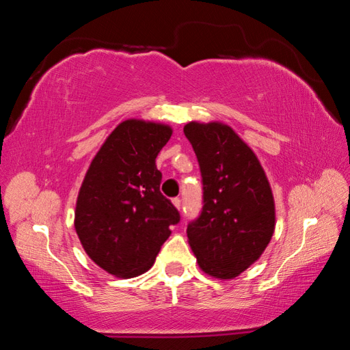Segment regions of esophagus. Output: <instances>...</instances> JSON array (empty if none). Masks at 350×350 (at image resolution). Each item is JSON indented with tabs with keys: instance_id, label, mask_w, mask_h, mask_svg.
I'll return each instance as SVG.
<instances>
[{
	"instance_id": "esophagus-1",
	"label": "esophagus",
	"mask_w": 350,
	"mask_h": 350,
	"mask_svg": "<svg viewBox=\"0 0 350 350\" xmlns=\"http://www.w3.org/2000/svg\"><path fill=\"white\" fill-rule=\"evenodd\" d=\"M173 204H174V206L177 210H180V206H182V200H180V198H174L173 199Z\"/></svg>"
}]
</instances>
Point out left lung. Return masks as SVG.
Instances as JSON below:
<instances>
[{
    "label": "left lung",
    "instance_id": "8db88e82",
    "mask_svg": "<svg viewBox=\"0 0 350 350\" xmlns=\"http://www.w3.org/2000/svg\"><path fill=\"white\" fill-rule=\"evenodd\" d=\"M185 137L202 176V211L188 224L199 267L233 280L258 260L275 232V202L262 167L244 140L224 123L189 122Z\"/></svg>",
    "mask_w": 350,
    "mask_h": 350
}]
</instances>
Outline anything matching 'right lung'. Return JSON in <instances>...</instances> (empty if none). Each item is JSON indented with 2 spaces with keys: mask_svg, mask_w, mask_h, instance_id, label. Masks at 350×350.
Masks as SVG:
<instances>
[{
  "mask_svg": "<svg viewBox=\"0 0 350 350\" xmlns=\"http://www.w3.org/2000/svg\"><path fill=\"white\" fill-rule=\"evenodd\" d=\"M162 123L125 120L92 159L75 206V232L94 262L118 278L151 269L180 221L161 193L156 157L170 140Z\"/></svg>",
  "mask_w": 350,
  "mask_h": 350,
  "instance_id": "obj_1",
  "label": "right lung"
}]
</instances>
